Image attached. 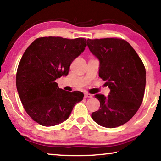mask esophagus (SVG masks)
<instances>
[{"label": "esophagus", "mask_w": 161, "mask_h": 161, "mask_svg": "<svg viewBox=\"0 0 161 161\" xmlns=\"http://www.w3.org/2000/svg\"><path fill=\"white\" fill-rule=\"evenodd\" d=\"M84 97L85 98H92V95L89 94V93H85L84 94Z\"/></svg>", "instance_id": "34e87169"}]
</instances>
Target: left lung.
I'll list each match as a JSON object with an SVG mask.
<instances>
[{
  "label": "left lung",
  "mask_w": 161,
  "mask_h": 161,
  "mask_svg": "<svg viewBox=\"0 0 161 161\" xmlns=\"http://www.w3.org/2000/svg\"><path fill=\"white\" fill-rule=\"evenodd\" d=\"M87 46L99 61V76L110 89L107 97L94 95L100 108L92 118L100 126L113 129L135 115L143 99L146 69L131 45L117 38L87 40Z\"/></svg>",
  "instance_id": "8db88e82"
}]
</instances>
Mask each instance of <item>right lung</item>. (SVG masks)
I'll list each match as a JSON object with an SVG mask.
<instances>
[{"label": "right lung", "mask_w": 161, "mask_h": 161, "mask_svg": "<svg viewBox=\"0 0 161 161\" xmlns=\"http://www.w3.org/2000/svg\"><path fill=\"white\" fill-rule=\"evenodd\" d=\"M86 47L84 38H37L27 48L19 63L16 86L27 114L42 126H53L69 118L81 92L59 88L55 80L67 76L69 66Z\"/></svg>", "instance_id": "add662e5"}]
</instances>
